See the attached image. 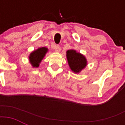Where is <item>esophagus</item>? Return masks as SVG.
Masks as SVG:
<instances>
[{"label": "esophagus", "instance_id": "1", "mask_svg": "<svg viewBox=\"0 0 125 125\" xmlns=\"http://www.w3.org/2000/svg\"><path fill=\"white\" fill-rule=\"evenodd\" d=\"M61 51V47H60V45H57L56 48H55V51L57 52H60Z\"/></svg>", "mask_w": 125, "mask_h": 125}]
</instances>
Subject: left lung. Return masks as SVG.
<instances>
[{
    "instance_id": "1",
    "label": "left lung",
    "mask_w": 125,
    "mask_h": 125,
    "mask_svg": "<svg viewBox=\"0 0 125 125\" xmlns=\"http://www.w3.org/2000/svg\"><path fill=\"white\" fill-rule=\"evenodd\" d=\"M66 53L68 64L73 72L78 73L87 65V60L82 54L73 49L68 50Z\"/></svg>"
}]
</instances>
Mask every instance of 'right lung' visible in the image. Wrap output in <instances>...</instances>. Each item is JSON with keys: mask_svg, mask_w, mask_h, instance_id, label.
I'll return each mask as SVG.
<instances>
[{"mask_svg": "<svg viewBox=\"0 0 125 125\" xmlns=\"http://www.w3.org/2000/svg\"><path fill=\"white\" fill-rule=\"evenodd\" d=\"M47 52H48L47 48L41 47L30 53L29 56V61L33 67H39L40 62H42Z\"/></svg>", "mask_w": 125, "mask_h": 125, "instance_id": "obj_1", "label": "right lung"}]
</instances>
